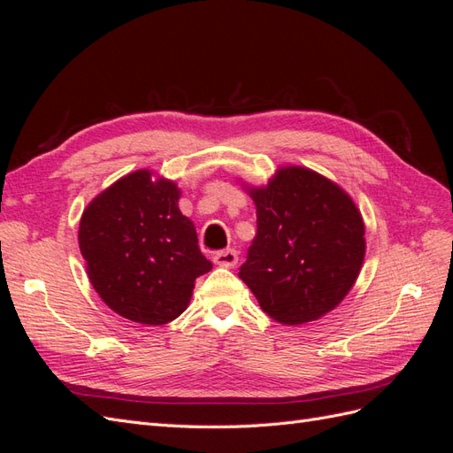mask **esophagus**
<instances>
[{
	"instance_id": "34e87169",
	"label": "esophagus",
	"mask_w": 453,
	"mask_h": 453,
	"mask_svg": "<svg viewBox=\"0 0 453 453\" xmlns=\"http://www.w3.org/2000/svg\"><path fill=\"white\" fill-rule=\"evenodd\" d=\"M213 263H215L217 266H225V268L236 266V263H238V251H236V250L217 251V253L213 255Z\"/></svg>"
}]
</instances>
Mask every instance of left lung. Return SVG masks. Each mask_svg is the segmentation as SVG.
Returning <instances> with one entry per match:
<instances>
[{"label":"left lung","instance_id":"obj_1","mask_svg":"<svg viewBox=\"0 0 453 453\" xmlns=\"http://www.w3.org/2000/svg\"><path fill=\"white\" fill-rule=\"evenodd\" d=\"M242 187L257 208L242 281L273 321L323 318L346 298L363 266L366 240L357 203L304 166H280L266 185Z\"/></svg>","mask_w":453,"mask_h":453}]
</instances>
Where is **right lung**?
I'll list each match as a JSON object with an SVG mask.
<instances>
[{
  "label": "right lung",
  "instance_id": "right-lung-1",
  "mask_svg": "<svg viewBox=\"0 0 453 453\" xmlns=\"http://www.w3.org/2000/svg\"><path fill=\"white\" fill-rule=\"evenodd\" d=\"M175 181L147 168L120 177L81 215L79 250L94 291L120 318L166 325L211 270Z\"/></svg>",
  "mask_w": 453,
  "mask_h": 453
}]
</instances>
